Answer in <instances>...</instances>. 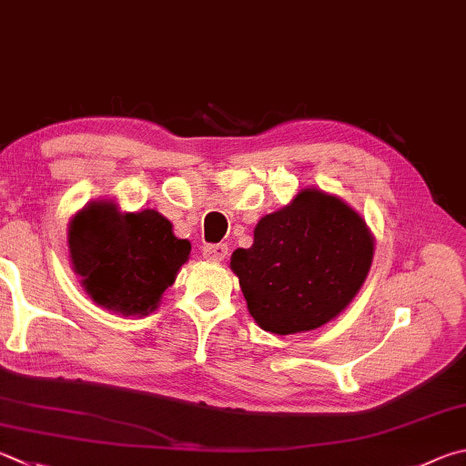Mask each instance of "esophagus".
<instances>
[{
    "label": "esophagus",
    "mask_w": 466,
    "mask_h": 466,
    "mask_svg": "<svg viewBox=\"0 0 466 466\" xmlns=\"http://www.w3.org/2000/svg\"><path fill=\"white\" fill-rule=\"evenodd\" d=\"M204 257L208 260H224L228 257V247L226 244H206L204 247Z\"/></svg>",
    "instance_id": "obj_1"
}]
</instances>
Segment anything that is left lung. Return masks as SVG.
I'll return each instance as SVG.
<instances>
[{
	"label": "left lung",
	"mask_w": 466,
	"mask_h": 466,
	"mask_svg": "<svg viewBox=\"0 0 466 466\" xmlns=\"http://www.w3.org/2000/svg\"><path fill=\"white\" fill-rule=\"evenodd\" d=\"M370 260L365 219L334 196L303 189L291 206L260 219L252 247L234 250L230 267L258 326L298 334L349 306Z\"/></svg>",
	"instance_id": "left-lung-1"
}]
</instances>
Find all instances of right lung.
<instances>
[{
  "label": "right lung",
  "mask_w": 466,
  "mask_h": 466,
  "mask_svg": "<svg viewBox=\"0 0 466 466\" xmlns=\"http://www.w3.org/2000/svg\"><path fill=\"white\" fill-rule=\"evenodd\" d=\"M69 248L93 301L124 316H147L173 285L191 244L177 238L158 211L120 214L99 201L73 218Z\"/></svg>",
  "instance_id": "obj_1"
}]
</instances>
